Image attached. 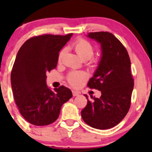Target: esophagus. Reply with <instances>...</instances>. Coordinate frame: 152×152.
<instances>
[{
  "mask_svg": "<svg viewBox=\"0 0 152 152\" xmlns=\"http://www.w3.org/2000/svg\"><path fill=\"white\" fill-rule=\"evenodd\" d=\"M72 93H73V96H79V92L75 91V90H73V91H72Z\"/></svg>",
  "mask_w": 152,
  "mask_h": 152,
  "instance_id": "1",
  "label": "esophagus"
}]
</instances>
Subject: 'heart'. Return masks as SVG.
Instances as JSON below:
<instances>
[{"mask_svg":"<svg viewBox=\"0 0 152 152\" xmlns=\"http://www.w3.org/2000/svg\"><path fill=\"white\" fill-rule=\"evenodd\" d=\"M73 48L78 54V56L83 60L87 61L93 56L94 53V48L93 45L85 39H80L73 44ZM65 53V50L60 52L59 56V60H61L62 56ZM85 78V74L82 73L72 72L67 76V80L72 85H78L81 81Z\"/></svg>","mask_w":152,"mask_h":152,"instance_id":"obj_1","label":"heart"}]
</instances>
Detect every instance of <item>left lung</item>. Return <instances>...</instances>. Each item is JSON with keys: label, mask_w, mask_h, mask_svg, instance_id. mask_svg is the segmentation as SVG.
I'll return each instance as SVG.
<instances>
[{"label": "left lung", "mask_w": 152, "mask_h": 152, "mask_svg": "<svg viewBox=\"0 0 152 152\" xmlns=\"http://www.w3.org/2000/svg\"><path fill=\"white\" fill-rule=\"evenodd\" d=\"M87 37L101 45L102 56L94 74L88 82L90 88L101 91L99 99L93 98L81 112L86 124L98 129H107L118 124L130 107L134 79L126 49L111 33H88Z\"/></svg>", "instance_id": "1"}]
</instances>
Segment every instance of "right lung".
<instances>
[{
  "mask_svg": "<svg viewBox=\"0 0 152 152\" xmlns=\"http://www.w3.org/2000/svg\"><path fill=\"white\" fill-rule=\"evenodd\" d=\"M72 35L34 37L18 50L11 73L12 91L20 114L33 125L53 123L73 96L65 86L52 90L46 84V72L56 67L59 51Z\"/></svg>",
  "mask_w": 152,
  "mask_h": 152,
  "instance_id": "1",
  "label": "right lung"
}]
</instances>
